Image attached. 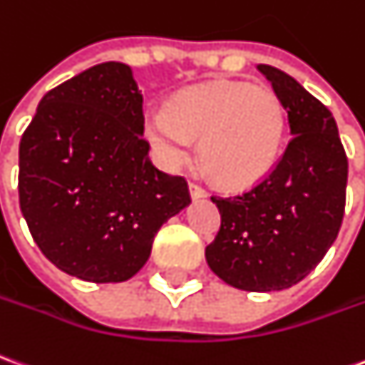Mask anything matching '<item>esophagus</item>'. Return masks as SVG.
Wrapping results in <instances>:
<instances>
[{
  "label": "esophagus",
  "mask_w": 365,
  "mask_h": 365,
  "mask_svg": "<svg viewBox=\"0 0 365 365\" xmlns=\"http://www.w3.org/2000/svg\"><path fill=\"white\" fill-rule=\"evenodd\" d=\"M190 195L191 200H203V197H207V191L203 190L201 185H197V183H190Z\"/></svg>",
  "instance_id": "obj_1"
}]
</instances>
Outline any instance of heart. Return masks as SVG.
Instances as JSON below:
<instances>
[{"mask_svg":"<svg viewBox=\"0 0 365 365\" xmlns=\"http://www.w3.org/2000/svg\"><path fill=\"white\" fill-rule=\"evenodd\" d=\"M287 112L264 85L207 83L183 91L168 110L148 112L144 134L158 162L175 172L200 138L201 162L229 187H251L274 170L282 152Z\"/></svg>","mask_w":365,"mask_h":365,"instance_id":"1","label":"heart"}]
</instances>
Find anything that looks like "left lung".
Returning <instances> with one entry per match:
<instances>
[{
  "instance_id": "obj_1",
  "label": "left lung",
  "mask_w": 365,
  "mask_h": 365,
  "mask_svg": "<svg viewBox=\"0 0 365 365\" xmlns=\"http://www.w3.org/2000/svg\"><path fill=\"white\" fill-rule=\"evenodd\" d=\"M289 112V146L267 180L233 197H211L221 213L205 259L219 279L249 292L290 289L314 271L338 237L348 158L332 112L304 86L259 65Z\"/></svg>"
}]
</instances>
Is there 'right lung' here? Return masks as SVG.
<instances>
[{
    "label": "right lung",
    "mask_w": 365,
    "mask_h": 365,
    "mask_svg": "<svg viewBox=\"0 0 365 365\" xmlns=\"http://www.w3.org/2000/svg\"><path fill=\"white\" fill-rule=\"evenodd\" d=\"M142 94L124 63H101L41 98L19 144V205L57 269L124 282L191 203L187 182L150 162Z\"/></svg>",
    "instance_id": "1"
}]
</instances>
